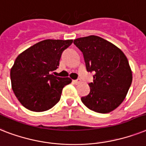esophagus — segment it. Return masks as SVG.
Returning <instances> with one entry per match:
<instances>
[{
    "mask_svg": "<svg viewBox=\"0 0 146 146\" xmlns=\"http://www.w3.org/2000/svg\"><path fill=\"white\" fill-rule=\"evenodd\" d=\"M80 82V80H73V83L75 84H78Z\"/></svg>",
    "mask_w": 146,
    "mask_h": 146,
    "instance_id": "esophagus-1",
    "label": "esophagus"
}]
</instances>
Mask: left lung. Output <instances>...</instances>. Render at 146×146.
I'll list each match as a JSON object with an SVG mask.
<instances>
[{
	"mask_svg": "<svg viewBox=\"0 0 146 146\" xmlns=\"http://www.w3.org/2000/svg\"><path fill=\"white\" fill-rule=\"evenodd\" d=\"M84 55L87 72H94L89 94L81 97L87 108L96 112L109 113L123 102L132 83L127 58L112 43L90 35L74 40Z\"/></svg>",
	"mask_w": 146,
	"mask_h": 146,
	"instance_id": "8db88e82",
	"label": "left lung"
}]
</instances>
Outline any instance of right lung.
<instances>
[{"mask_svg": "<svg viewBox=\"0 0 146 146\" xmlns=\"http://www.w3.org/2000/svg\"><path fill=\"white\" fill-rule=\"evenodd\" d=\"M73 40L46 39L26 49L16 57L10 69L11 86L16 98L32 111L53 108L61 97L70 78L54 76L62 53Z\"/></svg>", "mask_w": 146, "mask_h": 146, "instance_id": "right-lung-1", "label": "right lung"}]
</instances>
